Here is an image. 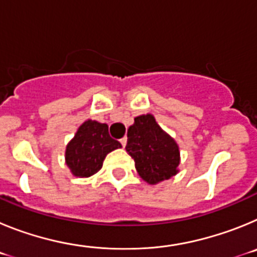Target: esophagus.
Returning a JSON list of instances; mask_svg holds the SVG:
<instances>
[{
	"mask_svg": "<svg viewBox=\"0 0 257 257\" xmlns=\"http://www.w3.org/2000/svg\"><path fill=\"white\" fill-rule=\"evenodd\" d=\"M119 142H121L122 147H123V148H124V147H126V144H127V138H126V136H124V138H122V139L119 140Z\"/></svg>",
	"mask_w": 257,
	"mask_h": 257,
	"instance_id": "obj_1",
	"label": "esophagus"
}]
</instances>
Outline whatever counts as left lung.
Here are the masks:
<instances>
[{
  "label": "left lung",
  "instance_id": "1",
  "mask_svg": "<svg viewBox=\"0 0 257 257\" xmlns=\"http://www.w3.org/2000/svg\"><path fill=\"white\" fill-rule=\"evenodd\" d=\"M126 152L135 161L140 178L148 184L169 180L179 171L178 144L152 114L136 117L133 126L128 127Z\"/></svg>",
  "mask_w": 257,
  "mask_h": 257
}]
</instances>
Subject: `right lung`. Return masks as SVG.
I'll use <instances>...</instances> for the list:
<instances>
[{"mask_svg": "<svg viewBox=\"0 0 257 257\" xmlns=\"http://www.w3.org/2000/svg\"><path fill=\"white\" fill-rule=\"evenodd\" d=\"M118 148L121 143L110 138L108 124L87 119L68 143L65 163L77 178H90L103 167L106 154Z\"/></svg>", "mask_w": 257, "mask_h": 257, "instance_id": "right-lung-1", "label": "right lung"}]
</instances>
